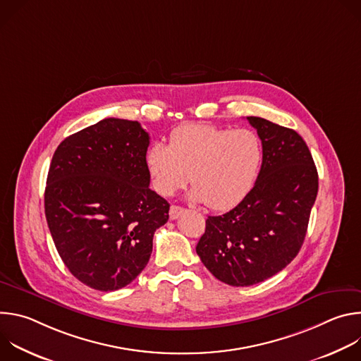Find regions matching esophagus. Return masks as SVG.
<instances>
[{"label":"esophagus","instance_id":"obj_1","mask_svg":"<svg viewBox=\"0 0 361 361\" xmlns=\"http://www.w3.org/2000/svg\"><path fill=\"white\" fill-rule=\"evenodd\" d=\"M185 210L180 205H171L170 207V220H177Z\"/></svg>","mask_w":361,"mask_h":361}]
</instances>
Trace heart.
<instances>
[{
  "mask_svg": "<svg viewBox=\"0 0 361 361\" xmlns=\"http://www.w3.org/2000/svg\"><path fill=\"white\" fill-rule=\"evenodd\" d=\"M263 161V144L252 130L187 124L170 135V145L152 142L145 152L151 184L171 197L190 178V198L212 210H230L252 188Z\"/></svg>",
  "mask_w": 361,
  "mask_h": 361,
  "instance_id": "obj_1",
  "label": "heart"
}]
</instances>
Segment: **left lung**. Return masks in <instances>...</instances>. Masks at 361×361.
I'll return each instance as SVG.
<instances>
[{"label": "left lung", "instance_id": "left-lung-1", "mask_svg": "<svg viewBox=\"0 0 361 361\" xmlns=\"http://www.w3.org/2000/svg\"><path fill=\"white\" fill-rule=\"evenodd\" d=\"M263 144V163L254 187L233 210L205 220L195 251L220 281L247 287L262 283L298 254L319 176L305 141L291 128L247 117Z\"/></svg>", "mask_w": 361, "mask_h": 361}]
</instances>
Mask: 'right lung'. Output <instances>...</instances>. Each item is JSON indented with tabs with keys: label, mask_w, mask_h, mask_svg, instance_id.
Listing matches in <instances>:
<instances>
[{
	"label": "right lung",
	"mask_w": 361,
	"mask_h": 361,
	"mask_svg": "<svg viewBox=\"0 0 361 361\" xmlns=\"http://www.w3.org/2000/svg\"><path fill=\"white\" fill-rule=\"evenodd\" d=\"M148 144L138 121L104 118L67 137L51 160L47 224L70 273L94 290L130 284L169 220L170 204L148 187Z\"/></svg>",
	"instance_id": "1"
}]
</instances>
